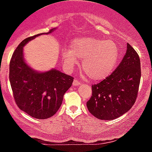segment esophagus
I'll use <instances>...</instances> for the list:
<instances>
[{"mask_svg": "<svg viewBox=\"0 0 152 152\" xmlns=\"http://www.w3.org/2000/svg\"><path fill=\"white\" fill-rule=\"evenodd\" d=\"M73 86H79V85H80V82H79V81L77 80V79H75L74 80H73Z\"/></svg>", "mask_w": 152, "mask_h": 152, "instance_id": "1", "label": "esophagus"}]
</instances>
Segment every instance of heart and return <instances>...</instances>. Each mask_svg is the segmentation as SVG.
Instances as JSON below:
<instances>
[{"label":"heart","instance_id":"b5f03b06","mask_svg":"<svg viewBox=\"0 0 152 152\" xmlns=\"http://www.w3.org/2000/svg\"><path fill=\"white\" fill-rule=\"evenodd\" d=\"M62 58L67 67L75 66L78 59H83L84 73L90 80L98 82L113 73L117 65L118 51L113 41L87 37L73 39L70 50L62 51Z\"/></svg>","mask_w":152,"mask_h":152}]
</instances>
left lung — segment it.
I'll use <instances>...</instances> for the list:
<instances>
[{"mask_svg": "<svg viewBox=\"0 0 152 152\" xmlns=\"http://www.w3.org/2000/svg\"><path fill=\"white\" fill-rule=\"evenodd\" d=\"M117 68L97 85H92L87 102L89 112L102 120H113L132 107L137 99L141 76L138 54L129 43Z\"/></svg>", "mask_w": 152, "mask_h": 152, "instance_id": "left-lung-1", "label": "left lung"}]
</instances>
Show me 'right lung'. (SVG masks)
<instances>
[{"label":"right lung","mask_w":152,"mask_h":152,"mask_svg":"<svg viewBox=\"0 0 152 152\" xmlns=\"http://www.w3.org/2000/svg\"><path fill=\"white\" fill-rule=\"evenodd\" d=\"M55 29H50L46 34ZM42 34L23 40L12 54L10 65V81L17 105L37 119L48 118L58 111L64 94L73 82V77L56 69L37 72L27 65L23 58L24 45Z\"/></svg>","instance_id":"right-lung-1"}]
</instances>
